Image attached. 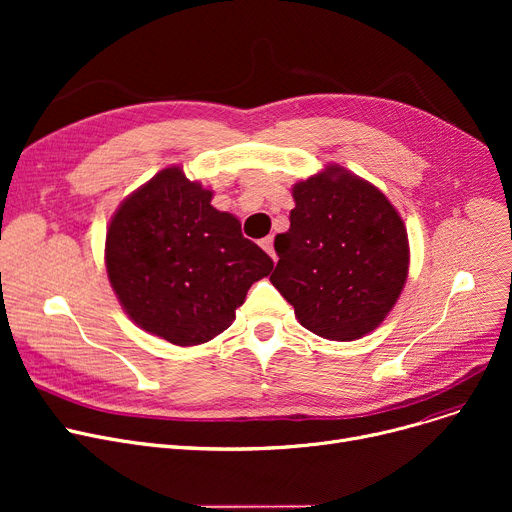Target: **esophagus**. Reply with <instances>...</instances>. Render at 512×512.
<instances>
[{
    "instance_id": "esophagus-1",
    "label": "esophagus",
    "mask_w": 512,
    "mask_h": 512,
    "mask_svg": "<svg viewBox=\"0 0 512 512\" xmlns=\"http://www.w3.org/2000/svg\"><path fill=\"white\" fill-rule=\"evenodd\" d=\"M261 247H263V251H265L267 255H270L274 261L278 259V257H276V251H274V238H272V236H265V238L261 240Z\"/></svg>"
}]
</instances>
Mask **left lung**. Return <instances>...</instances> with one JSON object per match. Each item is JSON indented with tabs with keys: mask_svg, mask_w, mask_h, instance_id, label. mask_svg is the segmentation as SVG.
<instances>
[{
	"mask_svg": "<svg viewBox=\"0 0 512 512\" xmlns=\"http://www.w3.org/2000/svg\"><path fill=\"white\" fill-rule=\"evenodd\" d=\"M292 197L270 280L303 328L357 340L382 324L407 282L405 224L382 191L338 166L294 184Z\"/></svg>",
	"mask_w": 512,
	"mask_h": 512,
	"instance_id": "obj_1",
	"label": "left lung"
}]
</instances>
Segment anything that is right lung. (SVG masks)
<instances>
[{"label":"right lung","instance_id":"add662e5","mask_svg":"<svg viewBox=\"0 0 512 512\" xmlns=\"http://www.w3.org/2000/svg\"><path fill=\"white\" fill-rule=\"evenodd\" d=\"M211 197L180 168H166L118 207L107 228V278L124 311L178 346L228 330L251 284L274 267Z\"/></svg>","mask_w":512,"mask_h":512}]
</instances>
